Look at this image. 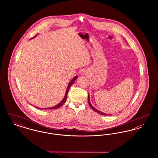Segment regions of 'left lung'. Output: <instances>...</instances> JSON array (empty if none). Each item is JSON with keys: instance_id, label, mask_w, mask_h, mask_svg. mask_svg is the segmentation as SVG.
<instances>
[{"instance_id": "left-lung-1", "label": "left lung", "mask_w": 158, "mask_h": 158, "mask_svg": "<svg viewBox=\"0 0 158 158\" xmlns=\"http://www.w3.org/2000/svg\"><path fill=\"white\" fill-rule=\"evenodd\" d=\"M88 99H89V104L90 106L91 107V109H92L93 110H94V111H96V112L99 113V114H100V115H110V114H105V113H103V112H100V111H99L98 109H95V108H94V107L91 105V103L90 102V98H89V95H88Z\"/></svg>"}]
</instances>
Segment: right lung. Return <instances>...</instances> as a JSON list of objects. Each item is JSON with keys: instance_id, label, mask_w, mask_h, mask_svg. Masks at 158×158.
Listing matches in <instances>:
<instances>
[{"instance_id": "right-lung-1", "label": "right lung", "mask_w": 158, "mask_h": 158, "mask_svg": "<svg viewBox=\"0 0 158 158\" xmlns=\"http://www.w3.org/2000/svg\"><path fill=\"white\" fill-rule=\"evenodd\" d=\"M36 36V35H35ZM77 76H75V77H74L73 79H72V80L69 82V84H68V87H67V90H66V93H65V96H64V98H63V99H62V100L59 103V104H58L57 105H56V106H53V107H51V108H37H37H39V109H57V108H59V107H60L62 105H63V104H64L65 103V102H66V100H67V94H68V91H69V88H70V87H71V85L74 83V81L75 80H76V79L77 78Z\"/></svg>"}]
</instances>
